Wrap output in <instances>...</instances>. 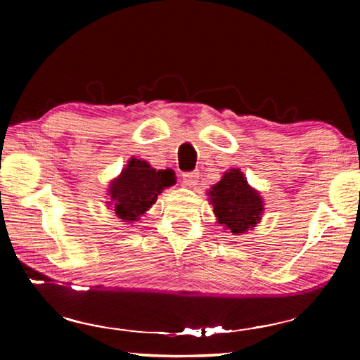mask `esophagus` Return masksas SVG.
<instances>
[{
	"instance_id": "esophagus-1",
	"label": "esophagus",
	"mask_w": 360,
	"mask_h": 360,
	"mask_svg": "<svg viewBox=\"0 0 360 360\" xmlns=\"http://www.w3.org/2000/svg\"><path fill=\"white\" fill-rule=\"evenodd\" d=\"M198 178L200 176L197 172H188V173L182 174V182H184L187 187H193V186H197Z\"/></svg>"
}]
</instances>
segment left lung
<instances>
[{
  "mask_svg": "<svg viewBox=\"0 0 360 360\" xmlns=\"http://www.w3.org/2000/svg\"><path fill=\"white\" fill-rule=\"evenodd\" d=\"M214 214L231 233H245L255 227L264 211L259 193L249 187L240 169H230L210 191Z\"/></svg>",
  "mask_w": 360,
  "mask_h": 360,
  "instance_id": "8db88e82",
  "label": "left lung"
}]
</instances>
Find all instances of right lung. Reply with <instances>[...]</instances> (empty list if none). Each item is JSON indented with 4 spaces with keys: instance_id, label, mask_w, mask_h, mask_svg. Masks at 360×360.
Instances as JSON below:
<instances>
[{
    "instance_id": "add662e5",
    "label": "right lung",
    "mask_w": 360,
    "mask_h": 360,
    "mask_svg": "<svg viewBox=\"0 0 360 360\" xmlns=\"http://www.w3.org/2000/svg\"><path fill=\"white\" fill-rule=\"evenodd\" d=\"M174 182L173 169L157 172L144 160L131 158L109 188L115 214L127 222L138 221L155 203L157 195Z\"/></svg>"
}]
</instances>
